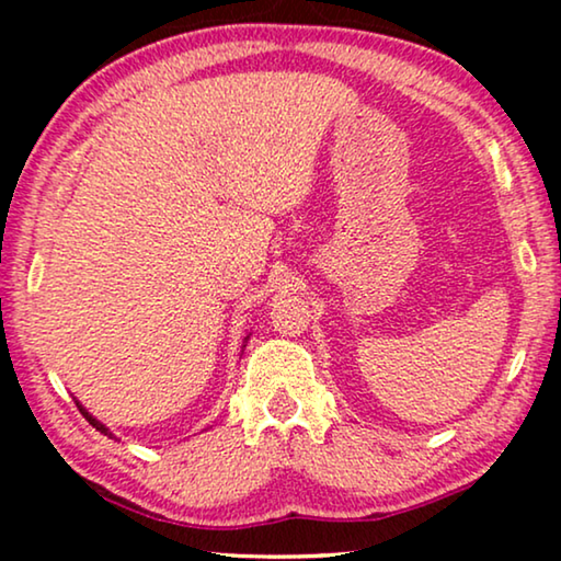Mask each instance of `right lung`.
<instances>
[{
	"label": "right lung",
	"instance_id": "right-lung-1",
	"mask_svg": "<svg viewBox=\"0 0 561 561\" xmlns=\"http://www.w3.org/2000/svg\"><path fill=\"white\" fill-rule=\"evenodd\" d=\"M76 405H79V411L83 413V417H87V421L93 425V428H96V431H101V433H106V435H111V431L106 428V425H103L101 421H96V417H93L89 411H87V408H83L79 401H76Z\"/></svg>",
	"mask_w": 561,
	"mask_h": 561
}]
</instances>
